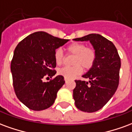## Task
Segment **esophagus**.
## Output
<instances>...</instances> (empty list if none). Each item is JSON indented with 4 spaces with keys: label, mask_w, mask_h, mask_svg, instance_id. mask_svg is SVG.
<instances>
[{
    "label": "esophagus",
    "mask_w": 132,
    "mask_h": 132,
    "mask_svg": "<svg viewBox=\"0 0 132 132\" xmlns=\"http://www.w3.org/2000/svg\"><path fill=\"white\" fill-rule=\"evenodd\" d=\"M65 82H66V83H67V82H68V80H67V79H65Z\"/></svg>",
    "instance_id": "34e87169"
}]
</instances>
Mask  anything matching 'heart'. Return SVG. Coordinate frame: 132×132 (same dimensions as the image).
Here are the masks:
<instances>
[{"label": "heart", "instance_id": "heart-1", "mask_svg": "<svg viewBox=\"0 0 132 132\" xmlns=\"http://www.w3.org/2000/svg\"><path fill=\"white\" fill-rule=\"evenodd\" d=\"M69 54L74 56L72 61L73 66H64L58 71V73L65 79L71 80L82 73V68L84 70H89L94 65L96 59V51L93 47L86 46L81 42H73L66 47ZM54 58L56 64L61 65L64 61V54L62 50L56 49L54 53Z\"/></svg>", "mask_w": 132, "mask_h": 132}]
</instances>
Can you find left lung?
Returning <instances> with one entry per match:
<instances>
[{"instance_id": "1", "label": "left lung", "mask_w": 132, "mask_h": 132, "mask_svg": "<svg viewBox=\"0 0 132 132\" xmlns=\"http://www.w3.org/2000/svg\"><path fill=\"white\" fill-rule=\"evenodd\" d=\"M75 41H90L96 51L94 65L82 76L89 82L76 80L73 99L76 108L86 112H94L103 108L113 96L119 86L121 61L111 41L98 34H90Z\"/></svg>"}]
</instances>
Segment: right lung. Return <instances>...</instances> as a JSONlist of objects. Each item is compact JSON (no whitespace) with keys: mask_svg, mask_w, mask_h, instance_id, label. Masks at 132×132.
Instances as JSON below:
<instances>
[{"mask_svg":"<svg viewBox=\"0 0 132 132\" xmlns=\"http://www.w3.org/2000/svg\"><path fill=\"white\" fill-rule=\"evenodd\" d=\"M68 41L45 32H37L28 35L15 47L10 66L13 88L18 98L30 110L40 111L50 108L58 90L65 83L62 76L49 82L42 79L56 74L54 53Z\"/></svg>","mask_w":132,"mask_h":132,"instance_id":"1","label":"right lung"}]
</instances>
